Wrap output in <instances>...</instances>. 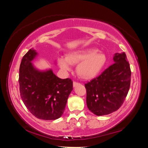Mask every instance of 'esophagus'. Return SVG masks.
<instances>
[{"label":"esophagus","mask_w":148,"mask_h":148,"mask_svg":"<svg viewBox=\"0 0 148 148\" xmlns=\"http://www.w3.org/2000/svg\"><path fill=\"white\" fill-rule=\"evenodd\" d=\"M79 84L78 83V82H73V86L74 87H76V86H78Z\"/></svg>","instance_id":"34e87169"}]
</instances>
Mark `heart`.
Segmentation results:
<instances>
[{"instance_id": "1", "label": "heart", "mask_w": 148, "mask_h": 148, "mask_svg": "<svg viewBox=\"0 0 148 148\" xmlns=\"http://www.w3.org/2000/svg\"><path fill=\"white\" fill-rule=\"evenodd\" d=\"M97 49L89 48L74 51L67 55L66 57H60L58 64L64 71L71 70V64H78L77 73L84 79H90L97 76L106 64V55Z\"/></svg>"}]
</instances>
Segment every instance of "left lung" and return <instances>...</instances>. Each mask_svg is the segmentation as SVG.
I'll return each mask as SVG.
<instances>
[{
	"label": "left lung",
	"instance_id": "8db88e82",
	"mask_svg": "<svg viewBox=\"0 0 148 148\" xmlns=\"http://www.w3.org/2000/svg\"><path fill=\"white\" fill-rule=\"evenodd\" d=\"M114 64L98 77L85 84L88 109L97 116L118 110L123 103L131 85V71L125 53H117Z\"/></svg>",
	"mask_w": 148,
	"mask_h": 148
}]
</instances>
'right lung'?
Segmentation results:
<instances>
[{
	"label": "right lung",
	"instance_id": "right-lung-1",
	"mask_svg": "<svg viewBox=\"0 0 148 148\" xmlns=\"http://www.w3.org/2000/svg\"><path fill=\"white\" fill-rule=\"evenodd\" d=\"M32 49L23 56L19 67L20 96L29 111L44 120L59 118L64 111L73 82L70 78L61 79L52 70L40 71L31 61L37 56Z\"/></svg>",
	"mask_w": 148,
	"mask_h": 148
}]
</instances>
